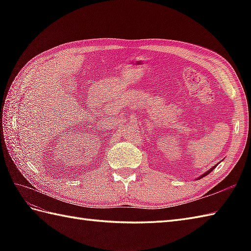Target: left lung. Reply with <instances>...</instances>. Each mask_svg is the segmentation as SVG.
Here are the masks:
<instances>
[{
	"label": "left lung",
	"instance_id": "obj_1",
	"mask_svg": "<svg viewBox=\"0 0 251 251\" xmlns=\"http://www.w3.org/2000/svg\"><path fill=\"white\" fill-rule=\"evenodd\" d=\"M217 166H218V164H217V165H215V166H214V167H211V168H210L209 170H208V172H207V173H205V174H202V175L201 176V177H199V179H201L202 177H205V176H207L208 174H209V173H211V172H212V170H214V169H215V168H216Z\"/></svg>",
	"mask_w": 251,
	"mask_h": 251
}]
</instances>
